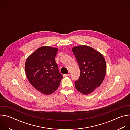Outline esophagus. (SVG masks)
I'll use <instances>...</instances> for the list:
<instances>
[{
  "instance_id": "34e87169",
  "label": "esophagus",
  "mask_w": 130,
  "mask_h": 130,
  "mask_svg": "<svg viewBox=\"0 0 130 130\" xmlns=\"http://www.w3.org/2000/svg\"><path fill=\"white\" fill-rule=\"evenodd\" d=\"M69 76V74H65V75H63L64 77H68Z\"/></svg>"
}]
</instances>
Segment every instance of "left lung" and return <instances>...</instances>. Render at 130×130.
Segmentation results:
<instances>
[{
    "label": "left lung",
    "mask_w": 130,
    "mask_h": 130,
    "mask_svg": "<svg viewBox=\"0 0 130 130\" xmlns=\"http://www.w3.org/2000/svg\"><path fill=\"white\" fill-rule=\"evenodd\" d=\"M72 51L80 69V76L75 82V87L82 94H89L104 80L106 71L105 60L100 52L89 46H75Z\"/></svg>",
    "instance_id": "obj_1"
}]
</instances>
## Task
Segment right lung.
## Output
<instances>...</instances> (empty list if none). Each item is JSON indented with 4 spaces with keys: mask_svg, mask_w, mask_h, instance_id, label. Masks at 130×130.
<instances>
[{
    "mask_svg": "<svg viewBox=\"0 0 130 130\" xmlns=\"http://www.w3.org/2000/svg\"><path fill=\"white\" fill-rule=\"evenodd\" d=\"M58 50L49 46L40 47L26 61L25 69L28 81L35 89L46 95L56 90L63 78L55 61Z\"/></svg>",
    "mask_w": 130,
    "mask_h": 130,
    "instance_id": "right-lung-1",
    "label": "right lung"
}]
</instances>
